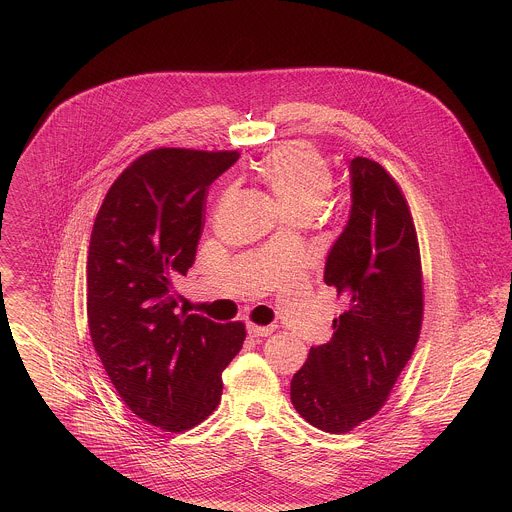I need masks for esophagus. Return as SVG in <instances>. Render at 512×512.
Instances as JSON below:
<instances>
[{"instance_id":"obj_1","label":"esophagus","mask_w":512,"mask_h":512,"mask_svg":"<svg viewBox=\"0 0 512 512\" xmlns=\"http://www.w3.org/2000/svg\"><path fill=\"white\" fill-rule=\"evenodd\" d=\"M276 331V325H248L252 337H270Z\"/></svg>"}]
</instances>
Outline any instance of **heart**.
Returning <instances> with one entry per match:
<instances>
[{
    "label": "heart",
    "mask_w": 512,
    "mask_h": 512,
    "mask_svg": "<svg viewBox=\"0 0 512 512\" xmlns=\"http://www.w3.org/2000/svg\"><path fill=\"white\" fill-rule=\"evenodd\" d=\"M282 215H315L333 191L329 161L309 144H290L268 153L256 167Z\"/></svg>",
    "instance_id": "heart-1"
}]
</instances>
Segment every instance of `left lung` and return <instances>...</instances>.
I'll return each instance as SVG.
<instances>
[{"instance_id": "1", "label": "left lung", "mask_w": 512, "mask_h": 512, "mask_svg": "<svg viewBox=\"0 0 512 512\" xmlns=\"http://www.w3.org/2000/svg\"><path fill=\"white\" fill-rule=\"evenodd\" d=\"M349 220L331 246L323 280L345 297L333 337L309 349L292 378L303 420L345 434L386 402L420 337L424 295L416 228L396 181L355 157Z\"/></svg>"}]
</instances>
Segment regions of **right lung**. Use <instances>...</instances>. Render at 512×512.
<instances>
[{"mask_svg": "<svg viewBox=\"0 0 512 512\" xmlns=\"http://www.w3.org/2000/svg\"><path fill=\"white\" fill-rule=\"evenodd\" d=\"M238 151L161 147L110 187L86 264L92 345L128 408L165 432H185L219 406L222 370L244 323L177 313L173 282L195 262L207 191Z\"/></svg>", "mask_w": 512, "mask_h": 512, "instance_id": "right-lung-1", "label": "right lung"}]
</instances>
